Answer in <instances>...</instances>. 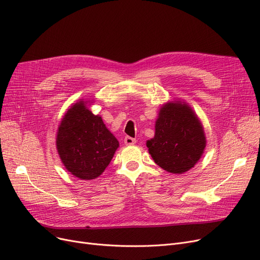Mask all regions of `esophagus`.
Returning a JSON list of instances; mask_svg holds the SVG:
<instances>
[{
	"label": "esophagus",
	"instance_id": "34e87169",
	"mask_svg": "<svg viewBox=\"0 0 260 260\" xmlns=\"http://www.w3.org/2000/svg\"><path fill=\"white\" fill-rule=\"evenodd\" d=\"M124 143H125V145H133L136 143V139L129 137V136H126V137L124 138Z\"/></svg>",
	"mask_w": 260,
	"mask_h": 260
}]
</instances>
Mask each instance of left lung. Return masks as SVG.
Masks as SVG:
<instances>
[{
  "instance_id": "left-lung-1",
  "label": "left lung",
  "mask_w": 260,
  "mask_h": 260,
  "mask_svg": "<svg viewBox=\"0 0 260 260\" xmlns=\"http://www.w3.org/2000/svg\"><path fill=\"white\" fill-rule=\"evenodd\" d=\"M206 135L196 114L180 101L160 108L155 137L147 140L148 153L157 165L173 174L192 169L206 147Z\"/></svg>"
}]
</instances>
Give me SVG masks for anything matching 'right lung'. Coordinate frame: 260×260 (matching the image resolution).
I'll return each instance as SVG.
<instances>
[{
	"label": "right lung",
	"instance_id": "1",
	"mask_svg": "<svg viewBox=\"0 0 260 260\" xmlns=\"http://www.w3.org/2000/svg\"><path fill=\"white\" fill-rule=\"evenodd\" d=\"M57 149L65 169L81 180L99 177L119 146L98 115L81 100L64 115L57 133Z\"/></svg>",
	"mask_w": 260,
	"mask_h": 260
}]
</instances>
